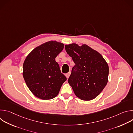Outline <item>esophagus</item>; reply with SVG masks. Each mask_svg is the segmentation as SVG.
<instances>
[{"instance_id": "esophagus-1", "label": "esophagus", "mask_w": 133, "mask_h": 133, "mask_svg": "<svg viewBox=\"0 0 133 133\" xmlns=\"http://www.w3.org/2000/svg\"><path fill=\"white\" fill-rule=\"evenodd\" d=\"M70 74H71V72H70V71H69L68 72H67V74H65L66 77L67 78H69V77L70 76Z\"/></svg>"}]
</instances>
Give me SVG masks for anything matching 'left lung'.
<instances>
[{"label":"left lung","instance_id":"1","mask_svg":"<svg viewBox=\"0 0 133 133\" xmlns=\"http://www.w3.org/2000/svg\"><path fill=\"white\" fill-rule=\"evenodd\" d=\"M75 65L68 79L76 96L83 101L95 98L108 82V65L102 55L86 44L65 45Z\"/></svg>","mask_w":133,"mask_h":133}]
</instances>
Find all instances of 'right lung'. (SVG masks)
Returning a JSON list of instances; mask_svg holds the SVG:
<instances>
[{"label": "right lung", "instance_id": "obj_1", "mask_svg": "<svg viewBox=\"0 0 133 133\" xmlns=\"http://www.w3.org/2000/svg\"><path fill=\"white\" fill-rule=\"evenodd\" d=\"M64 47L62 43L47 42L34 49L26 58L23 77L29 90L37 97L43 100L55 98L67 80L55 61Z\"/></svg>", "mask_w": 133, "mask_h": 133}]
</instances>
